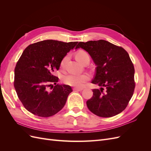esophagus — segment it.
<instances>
[{
	"label": "esophagus",
	"mask_w": 151,
	"mask_h": 151,
	"mask_svg": "<svg viewBox=\"0 0 151 151\" xmlns=\"http://www.w3.org/2000/svg\"><path fill=\"white\" fill-rule=\"evenodd\" d=\"M83 88H74V91H81L83 90Z\"/></svg>",
	"instance_id": "1"
}]
</instances>
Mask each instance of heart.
Instances as JSON below:
<instances>
[{
	"label": "heart",
	"instance_id": "heart-1",
	"mask_svg": "<svg viewBox=\"0 0 151 151\" xmlns=\"http://www.w3.org/2000/svg\"><path fill=\"white\" fill-rule=\"evenodd\" d=\"M76 57L77 60L83 63L86 58L89 57L88 54L83 50H79L77 52ZM68 55H65L60 62V67L63 68L68 60ZM90 79V76L88 74H69L63 77L64 83L71 86L77 87V88H83L87 81Z\"/></svg>",
	"mask_w": 151,
	"mask_h": 151
}]
</instances>
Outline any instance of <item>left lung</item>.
<instances>
[{
	"mask_svg": "<svg viewBox=\"0 0 151 151\" xmlns=\"http://www.w3.org/2000/svg\"><path fill=\"white\" fill-rule=\"evenodd\" d=\"M92 58L96 67L93 84L101 87L94 89L87 106L94 115L108 118L115 116L127 106L133 96L135 83L134 64L126 50L107 41L99 40L79 42Z\"/></svg>",
	"mask_w": 151,
	"mask_h": 151,
	"instance_id": "left-lung-1",
	"label": "left lung"
}]
</instances>
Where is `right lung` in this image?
I'll list each match as a JSON object with an SVG mask.
<instances>
[{"label": "right lung", "mask_w": 151, "mask_h": 151, "mask_svg": "<svg viewBox=\"0 0 151 151\" xmlns=\"http://www.w3.org/2000/svg\"><path fill=\"white\" fill-rule=\"evenodd\" d=\"M77 43L47 40L25 48L16 63L14 86L28 111L38 116L49 117L64 106L72 89L68 85L57 84L58 77L54 72L59 69L62 59ZM52 83L55 86L50 91L49 88Z\"/></svg>", "instance_id": "add662e5"}]
</instances>
